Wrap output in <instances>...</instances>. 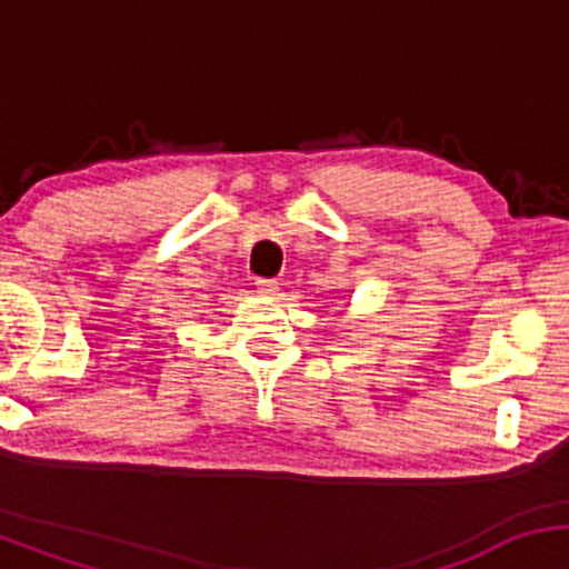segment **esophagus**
<instances>
[{
    "instance_id": "esophagus-1",
    "label": "esophagus",
    "mask_w": 569,
    "mask_h": 569,
    "mask_svg": "<svg viewBox=\"0 0 569 569\" xmlns=\"http://www.w3.org/2000/svg\"><path fill=\"white\" fill-rule=\"evenodd\" d=\"M257 289H259V293H264V297H272V293L278 291V280L276 278H257Z\"/></svg>"
}]
</instances>
